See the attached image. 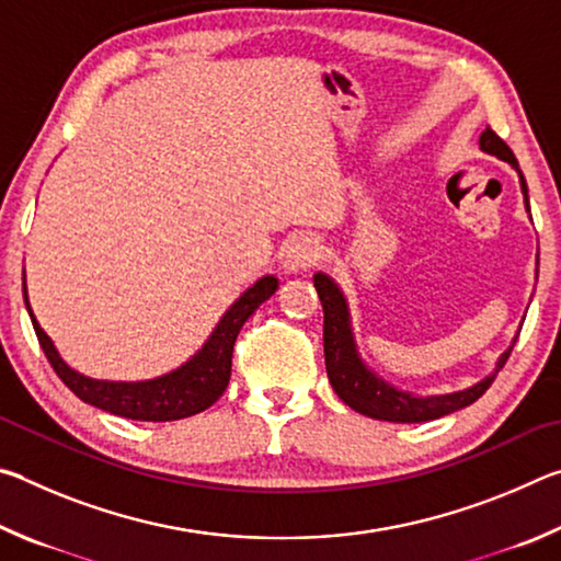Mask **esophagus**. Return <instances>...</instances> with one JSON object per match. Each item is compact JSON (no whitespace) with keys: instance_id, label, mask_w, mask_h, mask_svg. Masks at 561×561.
I'll return each mask as SVG.
<instances>
[{"instance_id":"esophagus-1","label":"esophagus","mask_w":561,"mask_h":561,"mask_svg":"<svg viewBox=\"0 0 561 561\" xmlns=\"http://www.w3.org/2000/svg\"><path fill=\"white\" fill-rule=\"evenodd\" d=\"M321 260V242L314 234H297L287 242L284 250V270L287 272H307Z\"/></svg>"}]
</instances>
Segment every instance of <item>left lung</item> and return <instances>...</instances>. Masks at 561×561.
I'll return each mask as SVG.
<instances>
[{"label": "left lung", "instance_id": "obj_1", "mask_svg": "<svg viewBox=\"0 0 561 561\" xmlns=\"http://www.w3.org/2000/svg\"><path fill=\"white\" fill-rule=\"evenodd\" d=\"M480 148L485 150V153L507 160L510 165L515 168L519 165L515 153H512V148L490 126L482 130ZM519 183H522V193H525V203L529 207L527 183L522 173H519ZM314 287L319 291L321 307H324V356H327L329 381L334 386L336 396L348 408H354L356 413H364L368 417H376V421L423 423V421H433V417L448 415L453 411H460V408L474 403L482 393L488 391L490 383L495 381V374L507 364L510 358L512 348H507L505 354L500 356L495 374L488 376L485 381H480L478 386L468 388V391L450 393V396H433V398H415L411 393L396 391L393 386L383 383L381 378H376L364 364H360L354 346V336H351V329H348L346 299L344 294L339 291L336 284L331 282L327 274H317Z\"/></svg>", "mask_w": 561, "mask_h": 561}]
</instances>
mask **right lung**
<instances>
[{
  "label": "right lung",
  "mask_w": 561,
  "mask_h": 561,
  "mask_svg": "<svg viewBox=\"0 0 561 561\" xmlns=\"http://www.w3.org/2000/svg\"><path fill=\"white\" fill-rule=\"evenodd\" d=\"M274 289H277V279L264 277L252 289H247L240 299H237L220 324L207 339L203 351L180 366L178 371L160 376L156 381H140V383H113V381H96V378L76 374L73 368L64 364L59 351L54 348L51 339L44 334L39 321L32 314L30 299H26V282H24V304L32 317V327L39 339V346L44 356L49 358L56 376L71 388V391L81 398L83 403H91L108 411L113 415L130 417V421H180V417L195 415L210 408L217 398L225 393L227 383H230L232 371V348L234 339L240 329L254 311H257L264 299H270Z\"/></svg>",
  "instance_id": "add662e5"
}]
</instances>
